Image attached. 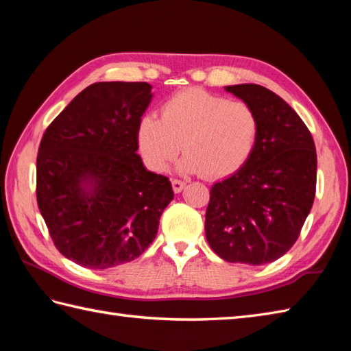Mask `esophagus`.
<instances>
[{
	"mask_svg": "<svg viewBox=\"0 0 351 351\" xmlns=\"http://www.w3.org/2000/svg\"><path fill=\"white\" fill-rule=\"evenodd\" d=\"M171 187H173L175 193H181L185 187V182L181 180H171Z\"/></svg>",
	"mask_w": 351,
	"mask_h": 351,
	"instance_id": "34e87169",
	"label": "esophagus"
}]
</instances>
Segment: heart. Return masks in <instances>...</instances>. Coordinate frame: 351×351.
I'll use <instances>...</instances> for the list:
<instances>
[{
	"label": "heart",
	"instance_id": "1",
	"mask_svg": "<svg viewBox=\"0 0 351 351\" xmlns=\"http://www.w3.org/2000/svg\"><path fill=\"white\" fill-rule=\"evenodd\" d=\"M259 134L256 111L244 101H229L200 88L171 96L161 119L146 114L137 126L140 154L149 167L162 171L182 151V173L220 178L249 160Z\"/></svg>",
	"mask_w": 351,
	"mask_h": 351
}]
</instances>
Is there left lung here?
<instances>
[{
	"mask_svg": "<svg viewBox=\"0 0 351 351\" xmlns=\"http://www.w3.org/2000/svg\"><path fill=\"white\" fill-rule=\"evenodd\" d=\"M225 90L256 111L259 134L249 160L213 185L205 234L228 263L263 265L293 247L311 213L315 145L300 116L268 88L237 84Z\"/></svg>",
	"mask_w": 351,
	"mask_h": 351,
	"instance_id": "8db88e82",
	"label": "left lung"
}]
</instances>
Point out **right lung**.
<instances>
[{
  "mask_svg": "<svg viewBox=\"0 0 351 351\" xmlns=\"http://www.w3.org/2000/svg\"><path fill=\"white\" fill-rule=\"evenodd\" d=\"M151 90L147 83H95L43 134L37 205L56 247L78 265L106 270L138 258L173 199L169 178L137 154Z\"/></svg>",
  "mask_w": 351,
  "mask_h": 351,
  "instance_id": "add662e5",
  "label": "right lung"
}]
</instances>
